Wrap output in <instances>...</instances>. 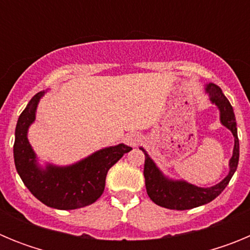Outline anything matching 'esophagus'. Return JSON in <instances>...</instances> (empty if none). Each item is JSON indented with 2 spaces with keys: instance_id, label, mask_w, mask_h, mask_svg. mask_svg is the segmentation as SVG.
Wrapping results in <instances>:
<instances>
[{
  "instance_id": "34e87169",
  "label": "esophagus",
  "mask_w": 250,
  "mask_h": 250,
  "mask_svg": "<svg viewBox=\"0 0 250 250\" xmlns=\"http://www.w3.org/2000/svg\"><path fill=\"white\" fill-rule=\"evenodd\" d=\"M140 141H141V136L139 135V134H134V132H131V134H127V135L125 136V143H126L129 146H136Z\"/></svg>"
}]
</instances>
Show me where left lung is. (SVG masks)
Segmentation results:
<instances>
[{
  "instance_id": "left-lung-1",
  "label": "left lung",
  "mask_w": 250,
  "mask_h": 250,
  "mask_svg": "<svg viewBox=\"0 0 250 250\" xmlns=\"http://www.w3.org/2000/svg\"><path fill=\"white\" fill-rule=\"evenodd\" d=\"M204 90L205 94L209 95L210 103L219 110L220 124L230 130L234 136L233 155L229 160V173L222 182L213 187H196L185 180H178L165 175L155 164V161L150 158L146 150L140 147L145 154L144 176L147 195L152 202L160 207L175 209V210H185V209H193L208 204L224 190L237 170L238 161H239V139H238L237 121H235L233 107L218 85L208 83H205Z\"/></svg>"
}]
</instances>
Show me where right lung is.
<instances>
[{"label": "right lung", "instance_id": "obj_1", "mask_svg": "<svg viewBox=\"0 0 250 250\" xmlns=\"http://www.w3.org/2000/svg\"><path fill=\"white\" fill-rule=\"evenodd\" d=\"M46 91L37 92L31 99L17 121L13 145L17 173L32 195L47 207L61 210L87 207L104 193L110 167L131 147L118 144L98 150L71 165H41L27 134L36 120L37 106Z\"/></svg>", "mask_w": 250, "mask_h": 250}]
</instances>
